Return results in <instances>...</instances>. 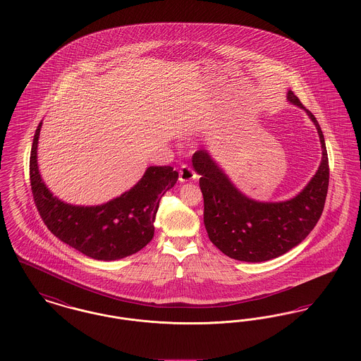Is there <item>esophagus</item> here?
<instances>
[{"instance_id":"1","label":"esophagus","mask_w":361,"mask_h":361,"mask_svg":"<svg viewBox=\"0 0 361 361\" xmlns=\"http://www.w3.org/2000/svg\"><path fill=\"white\" fill-rule=\"evenodd\" d=\"M196 178V173L193 172L187 165H183L178 172V180L180 183H188Z\"/></svg>"}]
</instances>
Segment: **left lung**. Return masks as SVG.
Segmentation results:
<instances>
[{
  "mask_svg": "<svg viewBox=\"0 0 361 361\" xmlns=\"http://www.w3.org/2000/svg\"><path fill=\"white\" fill-rule=\"evenodd\" d=\"M287 100L306 111L315 124L322 158L309 184L284 202H258L237 188L211 154L202 149L192 157L200 174L204 226L209 240L226 256L261 262L283 256L298 246L319 221L329 187V159L322 130L314 115L288 90Z\"/></svg>",
  "mask_w": 361,
  "mask_h": 361,
  "instance_id": "left-lung-1",
  "label": "left lung"
}]
</instances>
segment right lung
Wrapping results in <instances>:
<instances>
[{"label":"right lung","mask_w":361,"mask_h":361,"mask_svg":"<svg viewBox=\"0 0 361 361\" xmlns=\"http://www.w3.org/2000/svg\"><path fill=\"white\" fill-rule=\"evenodd\" d=\"M42 121L35 133L30 177L35 204L52 234L87 257L114 261L131 256L154 237L159 200L177 183L172 166H149L137 184L99 206H74L52 195L37 166Z\"/></svg>","instance_id":"obj_1"}]
</instances>
